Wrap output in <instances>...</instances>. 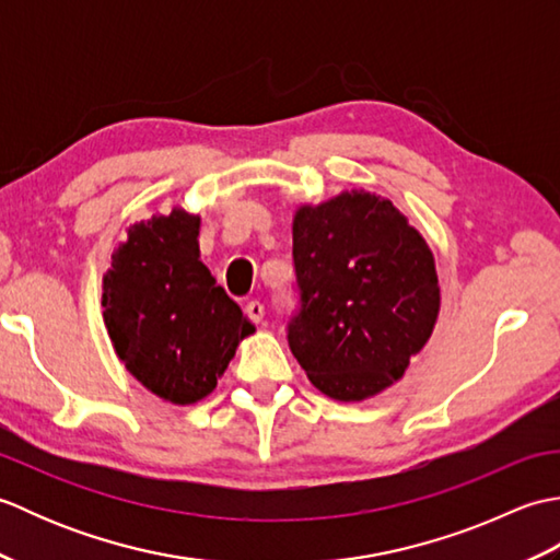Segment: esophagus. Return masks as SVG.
Returning <instances> with one entry per match:
<instances>
[{
    "instance_id": "esophagus-1",
    "label": "esophagus",
    "mask_w": 560,
    "mask_h": 560,
    "mask_svg": "<svg viewBox=\"0 0 560 560\" xmlns=\"http://www.w3.org/2000/svg\"><path fill=\"white\" fill-rule=\"evenodd\" d=\"M245 315L253 319V323H261V319H265V303H259V301H247V305H245Z\"/></svg>"
}]
</instances>
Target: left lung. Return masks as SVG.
<instances>
[{
	"mask_svg": "<svg viewBox=\"0 0 560 560\" xmlns=\"http://www.w3.org/2000/svg\"><path fill=\"white\" fill-rule=\"evenodd\" d=\"M293 265L301 311L289 347L307 380L339 401L395 385L440 313L423 235L389 199L351 189L295 211Z\"/></svg>",
	"mask_w": 560,
	"mask_h": 560,
	"instance_id": "8db88e82",
	"label": "left lung"
}]
</instances>
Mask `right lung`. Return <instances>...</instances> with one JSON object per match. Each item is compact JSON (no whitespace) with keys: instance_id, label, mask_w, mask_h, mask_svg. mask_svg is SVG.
I'll use <instances>...</instances> for the list:
<instances>
[{"instance_id":"right-lung-1","label":"right lung","mask_w":560,"mask_h":560,"mask_svg":"<svg viewBox=\"0 0 560 560\" xmlns=\"http://www.w3.org/2000/svg\"><path fill=\"white\" fill-rule=\"evenodd\" d=\"M201 219L185 209L127 229L103 277V319L117 359L153 395H211L237 343L255 331L199 259Z\"/></svg>"}]
</instances>
